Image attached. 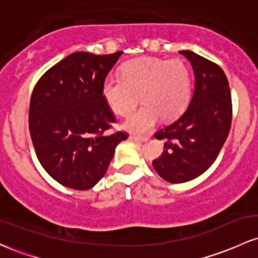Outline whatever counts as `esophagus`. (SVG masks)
Wrapping results in <instances>:
<instances>
[{"label": "esophagus", "mask_w": 258, "mask_h": 258, "mask_svg": "<svg viewBox=\"0 0 258 258\" xmlns=\"http://www.w3.org/2000/svg\"><path fill=\"white\" fill-rule=\"evenodd\" d=\"M128 138L136 143H144V142L149 141V137H137V136H130Z\"/></svg>", "instance_id": "1"}]
</instances>
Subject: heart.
<instances>
[{
    "instance_id": "b5f03b06",
    "label": "heart",
    "mask_w": 258,
    "mask_h": 258,
    "mask_svg": "<svg viewBox=\"0 0 258 258\" xmlns=\"http://www.w3.org/2000/svg\"><path fill=\"white\" fill-rule=\"evenodd\" d=\"M190 96V74L179 59L137 58L121 67V79L106 78L102 97L115 114L126 116L135 110L141 97L144 105L122 123L126 131L142 135L160 117L172 121L184 111Z\"/></svg>"
}]
</instances>
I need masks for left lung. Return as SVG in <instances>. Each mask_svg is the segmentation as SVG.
<instances>
[{"label": "left lung", "instance_id": "1", "mask_svg": "<svg viewBox=\"0 0 258 258\" xmlns=\"http://www.w3.org/2000/svg\"><path fill=\"white\" fill-rule=\"evenodd\" d=\"M194 72V91L183 114L155 133L165 139L154 170L170 183L197 178L214 164L232 123V97L218 65L191 51H180Z\"/></svg>", "mask_w": 258, "mask_h": 258}]
</instances>
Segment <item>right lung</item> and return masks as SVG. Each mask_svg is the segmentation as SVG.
I'll return each instance as SVG.
<instances>
[{
    "label": "right lung",
    "instance_id": "right-lung-1",
    "mask_svg": "<svg viewBox=\"0 0 258 258\" xmlns=\"http://www.w3.org/2000/svg\"><path fill=\"white\" fill-rule=\"evenodd\" d=\"M122 52H76L52 67L35 86L29 130L38 161L61 185L93 188L103 178L115 148L127 136H104L115 121L102 84Z\"/></svg>",
    "mask_w": 258,
    "mask_h": 258
}]
</instances>
